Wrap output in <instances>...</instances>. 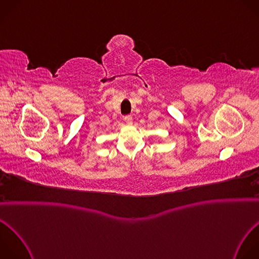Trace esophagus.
Returning a JSON list of instances; mask_svg holds the SVG:
<instances>
[{
  "label": "esophagus",
  "mask_w": 259,
  "mask_h": 259,
  "mask_svg": "<svg viewBox=\"0 0 259 259\" xmlns=\"http://www.w3.org/2000/svg\"><path fill=\"white\" fill-rule=\"evenodd\" d=\"M124 120H125V122H126L127 125H131V124H132V117H131V116H126V117L124 118Z\"/></svg>",
  "instance_id": "34e87169"
}]
</instances>
